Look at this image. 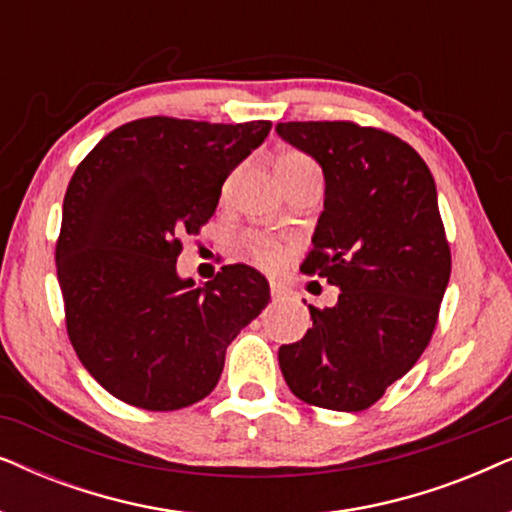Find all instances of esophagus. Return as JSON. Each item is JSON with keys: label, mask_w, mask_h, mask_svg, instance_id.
<instances>
[{"label": "esophagus", "mask_w": 512, "mask_h": 512, "mask_svg": "<svg viewBox=\"0 0 512 512\" xmlns=\"http://www.w3.org/2000/svg\"><path fill=\"white\" fill-rule=\"evenodd\" d=\"M270 296H272V300H284L286 296H289V289L279 282H270Z\"/></svg>", "instance_id": "obj_1"}]
</instances>
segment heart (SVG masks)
<instances>
[{
  "label": "heart",
  "mask_w": 512,
  "mask_h": 512,
  "mask_svg": "<svg viewBox=\"0 0 512 512\" xmlns=\"http://www.w3.org/2000/svg\"><path fill=\"white\" fill-rule=\"evenodd\" d=\"M275 165H277V172L282 179L291 177V174H298V172H319L317 165H314V160L307 158L305 153H300V151H282L277 156ZM244 251H247V256L256 265H261V268H268V270L277 268L284 258L282 244H279L277 240H272V237H268V235H247L244 237Z\"/></svg>",
  "instance_id": "obj_1"
}]
</instances>
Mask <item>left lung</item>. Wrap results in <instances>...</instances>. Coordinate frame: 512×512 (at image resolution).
Listing matches in <instances>:
<instances>
[{
  "label": "left lung",
  "instance_id": "8db88e82",
  "mask_svg": "<svg viewBox=\"0 0 512 512\" xmlns=\"http://www.w3.org/2000/svg\"><path fill=\"white\" fill-rule=\"evenodd\" d=\"M277 135L324 170L326 198L303 272L340 286L310 305L312 328L279 347L300 401L359 412L380 401L431 342L452 256L436 181L391 132L352 121L277 123Z\"/></svg>",
  "mask_w": 512,
  "mask_h": 512
}]
</instances>
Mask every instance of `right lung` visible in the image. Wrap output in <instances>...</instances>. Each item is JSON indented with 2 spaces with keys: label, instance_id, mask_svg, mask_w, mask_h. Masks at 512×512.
<instances>
[{
  "label": "right lung",
  "instance_id": "obj_1",
  "mask_svg": "<svg viewBox=\"0 0 512 512\" xmlns=\"http://www.w3.org/2000/svg\"><path fill=\"white\" fill-rule=\"evenodd\" d=\"M270 128L137 118L76 167L55 244L65 324L76 356L118 401L153 412L202 401L230 342L268 305V279L249 265H223L195 286L177 275V258Z\"/></svg>",
  "mask_w": 512,
  "mask_h": 512
}]
</instances>
